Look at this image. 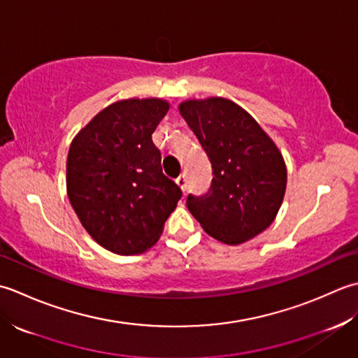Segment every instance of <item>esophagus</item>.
I'll return each instance as SVG.
<instances>
[{"label":"esophagus","mask_w":358,"mask_h":358,"mask_svg":"<svg viewBox=\"0 0 358 358\" xmlns=\"http://www.w3.org/2000/svg\"><path fill=\"white\" fill-rule=\"evenodd\" d=\"M176 184L180 187L182 192H187V174L185 173L179 174V178L176 179Z\"/></svg>","instance_id":"esophagus-1"}]
</instances>
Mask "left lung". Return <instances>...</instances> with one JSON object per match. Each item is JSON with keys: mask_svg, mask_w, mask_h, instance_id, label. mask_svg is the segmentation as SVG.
<instances>
[{"mask_svg": "<svg viewBox=\"0 0 358 358\" xmlns=\"http://www.w3.org/2000/svg\"><path fill=\"white\" fill-rule=\"evenodd\" d=\"M179 113L210 159L213 179L187 207L210 236L243 244L273 222L282 203L287 170L280 150L258 122L222 97L185 100Z\"/></svg>", "mask_w": 358, "mask_h": 358, "instance_id": "left-lung-1", "label": "left lung"}]
</instances>
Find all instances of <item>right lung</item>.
I'll return each instance as SVG.
<instances>
[{
	"mask_svg": "<svg viewBox=\"0 0 358 358\" xmlns=\"http://www.w3.org/2000/svg\"><path fill=\"white\" fill-rule=\"evenodd\" d=\"M169 109L162 99L115 101L71 143L68 198L85 230L109 252L138 255L155 245L180 199L151 138Z\"/></svg>",
	"mask_w": 358,
	"mask_h": 358,
	"instance_id": "right-lung-1",
	"label": "right lung"
}]
</instances>
